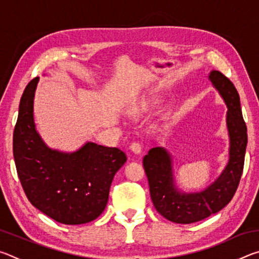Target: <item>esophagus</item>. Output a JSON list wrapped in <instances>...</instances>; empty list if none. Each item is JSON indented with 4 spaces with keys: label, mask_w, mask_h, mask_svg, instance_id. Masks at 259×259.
I'll use <instances>...</instances> for the list:
<instances>
[{
    "label": "esophagus",
    "mask_w": 259,
    "mask_h": 259,
    "mask_svg": "<svg viewBox=\"0 0 259 259\" xmlns=\"http://www.w3.org/2000/svg\"><path fill=\"white\" fill-rule=\"evenodd\" d=\"M130 150L133 151L135 154H140V152H142V145H140V143L138 142H134L130 145Z\"/></svg>",
    "instance_id": "34e87169"
}]
</instances>
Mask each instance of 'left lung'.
I'll return each instance as SVG.
<instances>
[{"label":"left lung","mask_w":259,"mask_h":259,"mask_svg":"<svg viewBox=\"0 0 259 259\" xmlns=\"http://www.w3.org/2000/svg\"><path fill=\"white\" fill-rule=\"evenodd\" d=\"M209 78L229 108L226 123L230 135V159L221 176L203 191L182 193L175 186L171 157L164 148H152L143 159L153 204L160 214L178 224L202 221L229 204L243 171L248 135L239 94L230 78L219 71H212Z\"/></svg>","instance_id":"left-lung-1"}]
</instances>
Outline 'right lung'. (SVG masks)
<instances>
[{
	"label": "right lung",
	"mask_w": 259,
	"mask_h": 259,
	"mask_svg": "<svg viewBox=\"0 0 259 259\" xmlns=\"http://www.w3.org/2000/svg\"><path fill=\"white\" fill-rule=\"evenodd\" d=\"M37 82L38 77L33 78L20 99L14 131L17 174L29 202L41 212L65 225L85 224L104 211L114 175L126 155L95 143L73 153L48 147L34 124Z\"/></svg>",
	"instance_id": "add662e5"
}]
</instances>
